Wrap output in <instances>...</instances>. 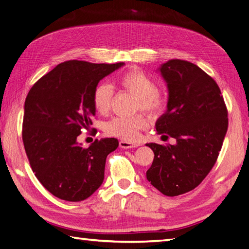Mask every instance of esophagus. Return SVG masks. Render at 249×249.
<instances>
[{
  "label": "esophagus",
  "instance_id": "34e87169",
  "mask_svg": "<svg viewBox=\"0 0 249 249\" xmlns=\"http://www.w3.org/2000/svg\"><path fill=\"white\" fill-rule=\"evenodd\" d=\"M119 146L122 148H133V147H137L138 144H136V143H132V142H129V141H125V140H122L119 141Z\"/></svg>",
  "mask_w": 249,
  "mask_h": 249
}]
</instances>
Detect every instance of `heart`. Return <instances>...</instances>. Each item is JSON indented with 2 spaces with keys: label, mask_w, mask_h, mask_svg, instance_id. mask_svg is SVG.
Returning a JSON list of instances; mask_svg holds the SVG:
<instances>
[{
  "label": "heart",
  "mask_w": 249,
  "mask_h": 249,
  "mask_svg": "<svg viewBox=\"0 0 249 249\" xmlns=\"http://www.w3.org/2000/svg\"><path fill=\"white\" fill-rule=\"evenodd\" d=\"M117 85L136 97L137 110H142L149 115H158L167 103L163 90L156 87L155 81L139 70L125 71L117 78ZM113 99V89L107 83H100L93 90L92 104L99 114L105 115L110 111ZM147 126L146 118L141 115L131 117L116 116L105 124V132L109 136L125 141H134L138 138L140 130Z\"/></svg>",
  "instance_id": "obj_1"
}]
</instances>
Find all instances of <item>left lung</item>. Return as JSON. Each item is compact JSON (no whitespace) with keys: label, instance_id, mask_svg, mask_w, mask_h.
<instances>
[{"label":"left lung","instance_id":"8db88e82","mask_svg":"<svg viewBox=\"0 0 249 249\" xmlns=\"http://www.w3.org/2000/svg\"><path fill=\"white\" fill-rule=\"evenodd\" d=\"M159 71L168 102L156 130L177 142L147 143L155 157L146 178L164 195L177 196L197 187L213 168L228 131V109L217 83L197 65L172 59Z\"/></svg>","mask_w":249,"mask_h":249}]
</instances>
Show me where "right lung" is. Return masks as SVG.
<instances>
[{"label":"right lung","mask_w":249,"mask_h":249,"mask_svg":"<svg viewBox=\"0 0 249 249\" xmlns=\"http://www.w3.org/2000/svg\"><path fill=\"white\" fill-rule=\"evenodd\" d=\"M124 65L70 60L58 64L30 89L22 142L35 177L54 196L81 201L102 185L107 156L117 148L118 140L95 139L84 148L77 138L92 124L94 88Z\"/></svg>","instance_id":"obj_1"}]
</instances>
